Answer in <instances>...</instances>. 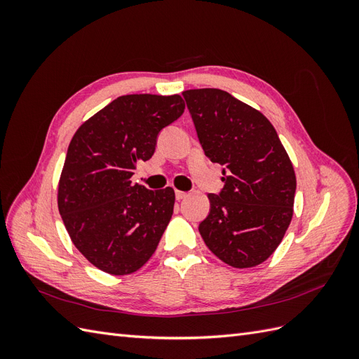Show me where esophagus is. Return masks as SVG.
Wrapping results in <instances>:
<instances>
[{"label": "esophagus", "instance_id": "34e87169", "mask_svg": "<svg viewBox=\"0 0 359 359\" xmlns=\"http://www.w3.org/2000/svg\"><path fill=\"white\" fill-rule=\"evenodd\" d=\"M175 198H177L178 201H181V199H184V198H187V193H186V191H181V190H177V191H175Z\"/></svg>", "mask_w": 359, "mask_h": 359}]
</instances>
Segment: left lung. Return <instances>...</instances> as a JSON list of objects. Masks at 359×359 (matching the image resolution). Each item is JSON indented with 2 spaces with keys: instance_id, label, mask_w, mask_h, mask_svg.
<instances>
[{
  "instance_id": "obj_1",
  "label": "left lung",
  "mask_w": 359,
  "mask_h": 359,
  "mask_svg": "<svg viewBox=\"0 0 359 359\" xmlns=\"http://www.w3.org/2000/svg\"><path fill=\"white\" fill-rule=\"evenodd\" d=\"M205 156L224 166V187L208 194L199 232L233 268L260 265L276 252L293 215L297 177L276 128L255 107L217 88L182 93Z\"/></svg>"
}]
</instances>
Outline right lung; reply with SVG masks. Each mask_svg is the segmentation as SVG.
<instances>
[{"label":"right lung","instance_id":"obj_1","mask_svg":"<svg viewBox=\"0 0 359 359\" xmlns=\"http://www.w3.org/2000/svg\"><path fill=\"white\" fill-rule=\"evenodd\" d=\"M178 94H128L76 130L58 182V210L74 247L112 276L142 268L173 214L172 187L132 182L137 161L153 157L158 132L184 112Z\"/></svg>","mask_w":359,"mask_h":359}]
</instances>
